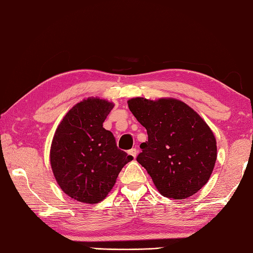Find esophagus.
Listing matches in <instances>:
<instances>
[{
	"label": "esophagus",
	"mask_w": 253,
	"mask_h": 253,
	"mask_svg": "<svg viewBox=\"0 0 253 253\" xmlns=\"http://www.w3.org/2000/svg\"><path fill=\"white\" fill-rule=\"evenodd\" d=\"M127 154L131 155L132 157H134V159H135L136 155H137V150H136V149H131L130 151L127 152Z\"/></svg>",
	"instance_id": "34e87169"
}]
</instances>
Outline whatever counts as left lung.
Wrapping results in <instances>:
<instances>
[{
  "label": "left lung",
  "mask_w": 253,
  "mask_h": 253,
  "mask_svg": "<svg viewBox=\"0 0 253 253\" xmlns=\"http://www.w3.org/2000/svg\"><path fill=\"white\" fill-rule=\"evenodd\" d=\"M128 109L146 128L136 161L164 197L193 196L211 178L217 160V142L204 119L174 98L127 101Z\"/></svg>",
  "instance_id": "1"
}]
</instances>
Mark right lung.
Instances as JSON below:
<instances>
[{"label": "right lung", "mask_w": 253, "mask_h": 253, "mask_svg": "<svg viewBox=\"0 0 253 253\" xmlns=\"http://www.w3.org/2000/svg\"><path fill=\"white\" fill-rule=\"evenodd\" d=\"M113 107L104 99H84L66 113L52 137L49 159L57 184L80 203L103 201L123 166L133 160L103 127Z\"/></svg>", "instance_id": "obj_1"}]
</instances>
